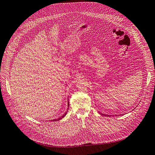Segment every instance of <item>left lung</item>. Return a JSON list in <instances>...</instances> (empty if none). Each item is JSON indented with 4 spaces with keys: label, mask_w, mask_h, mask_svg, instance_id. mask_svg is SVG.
<instances>
[{
    "label": "left lung",
    "mask_w": 155,
    "mask_h": 155,
    "mask_svg": "<svg viewBox=\"0 0 155 155\" xmlns=\"http://www.w3.org/2000/svg\"><path fill=\"white\" fill-rule=\"evenodd\" d=\"M102 115H104V114H102Z\"/></svg>",
    "instance_id": "obj_1"
}]
</instances>
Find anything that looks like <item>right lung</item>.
I'll return each mask as SVG.
<instances>
[{"label": "right lung", "instance_id": "1", "mask_svg": "<svg viewBox=\"0 0 155 155\" xmlns=\"http://www.w3.org/2000/svg\"><path fill=\"white\" fill-rule=\"evenodd\" d=\"M68 107L69 106V102H68ZM68 109H69V108H68ZM67 112H68V110H67V111H66V112H65V113H64V114H63V115H62L61 117H59V118H57V119H54V120H52L51 121H54H54H58V120H61V118H63V117H64V116L66 115Z\"/></svg>", "mask_w": 155, "mask_h": 155}]
</instances>
